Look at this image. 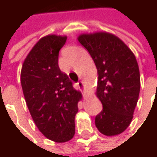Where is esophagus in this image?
I'll return each instance as SVG.
<instances>
[{
    "label": "esophagus",
    "mask_w": 157,
    "mask_h": 157,
    "mask_svg": "<svg viewBox=\"0 0 157 157\" xmlns=\"http://www.w3.org/2000/svg\"><path fill=\"white\" fill-rule=\"evenodd\" d=\"M77 84H78V87L81 90H84V83H83V82L81 81V82H79Z\"/></svg>",
    "instance_id": "1"
}]
</instances>
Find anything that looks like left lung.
Listing matches in <instances>:
<instances>
[{
	"instance_id": "obj_1",
	"label": "left lung",
	"mask_w": 157,
	"mask_h": 157,
	"mask_svg": "<svg viewBox=\"0 0 157 157\" xmlns=\"http://www.w3.org/2000/svg\"><path fill=\"white\" fill-rule=\"evenodd\" d=\"M79 43L92 56L97 69L95 95L103 105L95 125L107 136L122 134L132 122L139 93L136 58L119 37L107 32L81 33Z\"/></svg>"
}]
</instances>
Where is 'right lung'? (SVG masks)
I'll return each mask as SVG.
<instances>
[{
	"instance_id": "obj_1",
	"label": "right lung",
	"mask_w": 157,
	"mask_h": 157,
	"mask_svg": "<svg viewBox=\"0 0 157 157\" xmlns=\"http://www.w3.org/2000/svg\"><path fill=\"white\" fill-rule=\"evenodd\" d=\"M66 35L48 34L32 48L23 61L21 83L27 107L39 131L56 143L71 140L82 93L74 88L58 65Z\"/></svg>"
}]
</instances>
